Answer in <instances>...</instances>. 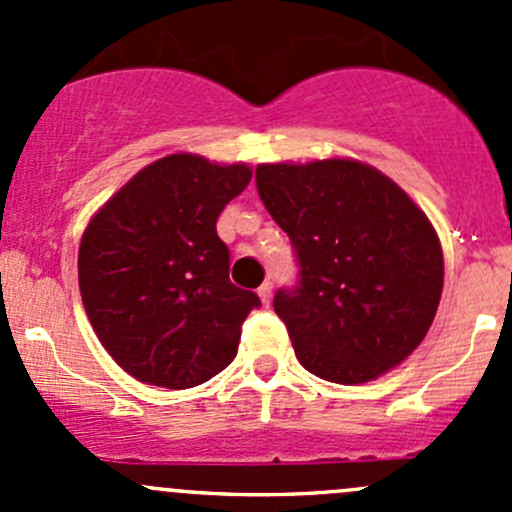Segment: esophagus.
I'll return each mask as SVG.
<instances>
[{"label": "esophagus", "instance_id": "34e87169", "mask_svg": "<svg viewBox=\"0 0 512 512\" xmlns=\"http://www.w3.org/2000/svg\"><path fill=\"white\" fill-rule=\"evenodd\" d=\"M257 294H260L262 304H270V299H272V282H265V285L257 289Z\"/></svg>", "mask_w": 512, "mask_h": 512}]
</instances>
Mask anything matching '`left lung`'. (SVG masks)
Here are the masks:
<instances>
[{"instance_id": "left-lung-1", "label": "left lung", "mask_w": 512, "mask_h": 512, "mask_svg": "<svg viewBox=\"0 0 512 512\" xmlns=\"http://www.w3.org/2000/svg\"><path fill=\"white\" fill-rule=\"evenodd\" d=\"M257 193L299 267L275 294L299 364L334 384H364L426 337L443 289L436 230L414 200L359 160L260 165Z\"/></svg>"}]
</instances>
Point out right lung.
<instances>
[{"instance_id":"obj_1","label":"right lung","mask_w":512,"mask_h":512,"mask_svg":"<svg viewBox=\"0 0 512 512\" xmlns=\"http://www.w3.org/2000/svg\"><path fill=\"white\" fill-rule=\"evenodd\" d=\"M250 178L245 163L175 153L133 175L86 227V314L106 352L143 384L190 389L235 359L260 297L230 282L215 223Z\"/></svg>"}]
</instances>
